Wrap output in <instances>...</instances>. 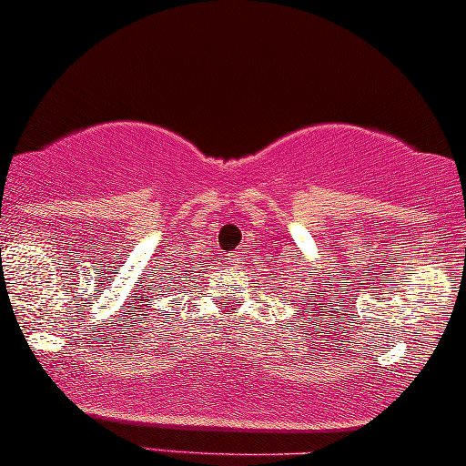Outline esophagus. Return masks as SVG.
Returning a JSON list of instances; mask_svg holds the SVG:
<instances>
[{"instance_id": "1", "label": "esophagus", "mask_w": 466, "mask_h": 466, "mask_svg": "<svg viewBox=\"0 0 466 466\" xmlns=\"http://www.w3.org/2000/svg\"><path fill=\"white\" fill-rule=\"evenodd\" d=\"M227 265L228 267H233V269H235V267H239V257H238V254H227Z\"/></svg>"}]
</instances>
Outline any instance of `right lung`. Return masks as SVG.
<instances>
[{
  "instance_id": "add662e5",
  "label": "right lung",
  "mask_w": 466,
  "mask_h": 466,
  "mask_svg": "<svg viewBox=\"0 0 466 466\" xmlns=\"http://www.w3.org/2000/svg\"><path fill=\"white\" fill-rule=\"evenodd\" d=\"M169 276H174V273H169ZM169 276H165V278H169ZM177 276H180V273H176V278H177ZM165 278H161V279H163V284H165V282H169V284H177V279H165ZM158 289H161V286H158Z\"/></svg>"
}]
</instances>
